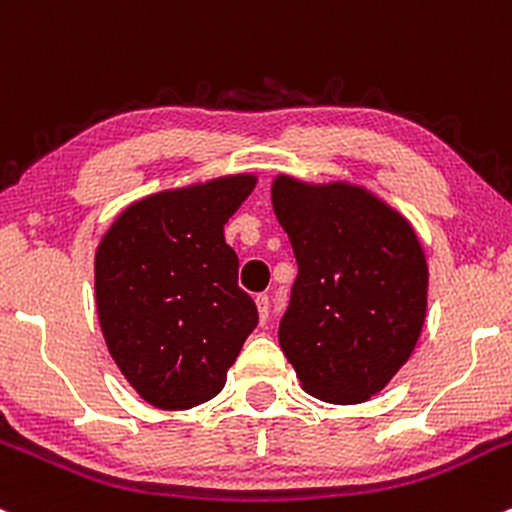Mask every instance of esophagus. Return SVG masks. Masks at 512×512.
Instances as JSON below:
<instances>
[{
	"label": "esophagus",
	"instance_id": "1",
	"mask_svg": "<svg viewBox=\"0 0 512 512\" xmlns=\"http://www.w3.org/2000/svg\"><path fill=\"white\" fill-rule=\"evenodd\" d=\"M255 304H257V311H260V321L265 324L267 316H270V297H267V294H257Z\"/></svg>",
	"mask_w": 512,
	"mask_h": 512
}]
</instances>
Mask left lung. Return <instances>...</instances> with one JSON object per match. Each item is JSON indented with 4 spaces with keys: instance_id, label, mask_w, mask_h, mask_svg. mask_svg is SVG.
Instances as JSON below:
<instances>
[{
    "instance_id": "left-lung-1",
    "label": "left lung",
    "mask_w": 512,
    "mask_h": 512,
    "mask_svg": "<svg viewBox=\"0 0 512 512\" xmlns=\"http://www.w3.org/2000/svg\"><path fill=\"white\" fill-rule=\"evenodd\" d=\"M272 206L297 257L279 346L309 395L355 405L414 351L427 311V262L400 213L363 188L279 176Z\"/></svg>"
}]
</instances>
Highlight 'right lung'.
I'll return each mask as SVG.
<instances>
[{
  "label": "right lung",
  "instance_id": "obj_1",
  "mask_svg": "<svg viewBox=\"0 0 512 512\" xmlns=\"http://www.w3.org/2000/svg\"><path fill=\"white\" fill-rule=\"evenodd\" d=\"M255 188L252 176L149 196L129 206L95 255V297L110 355L161 410L211 400L257 326L238 287L223 225Z\"/></svg>",
  "mask_w": 512,
  "mask_h": 512
}]
</instances>
